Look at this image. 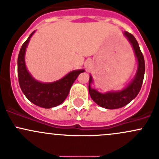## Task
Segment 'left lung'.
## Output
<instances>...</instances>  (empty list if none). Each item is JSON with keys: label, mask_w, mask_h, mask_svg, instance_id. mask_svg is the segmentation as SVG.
I'll return each instance as SVG.
<instances>
[{"label": "left lung", "mask_w": 159, "mask_h": 159, "mask_svg": "<svg viewBox=\"0 0 159 159\" xmlns=\"http://www.w3.org/2000/svg\"><path fill=\"white\" fill-rule=\"evenodd\" d=\"M124 34L127 37L130 43L132 44L137 60H138V70H137L135 79L132 80V83L123 90L100 93L96 91V89H92L90 83L93 82V80H92L91 76L89 77V93L92 99L99 106L108 109H119V108L126 106L132 99L136 97V96L139 93L141 87H142V83H143L145 70L143 54L141 51L139 46L138 42L135 37L127 31H125Z\"/></svg>", "instance_id": "1"}]
</instances>
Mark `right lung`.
<instances>
[{
  "label": "right lung",
  "instance_id": "add662e5",
  "mask_svg": "<svg viewBox=\"0 0 159 159\" xmlns=\"http://www.w3.org/2000/svg\"><path fill=\"white\" fill-rule=\"evenodd\" d=\"M34 31L23 43L17 59V73L20 89L26 97L36 106L49 109L61 104L67 97L72 85L84 70H74L58 81L43 83L34 80L27 71L24 61L26 48Z\"/></svg>",
  "mask_w": 159,
  "mask_h": 159
}]
</instances>
